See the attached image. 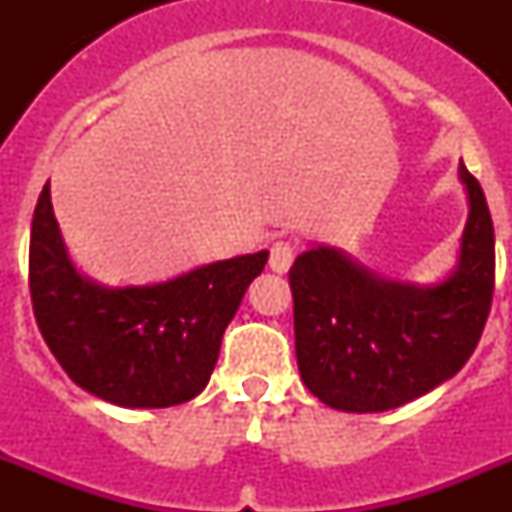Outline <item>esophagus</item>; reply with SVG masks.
I'll return each instance as SVG.
<instances>
[{
	"label": "esophagus",
	"mask_w": 512,
	"mask_h": 512,
	"mask_svg": "<svg viewBox=\"0 0 512 512\" xmlns=\"http://www.w3.org/2000/svg\"><path fill=\"white\" fill-rule=\"evenodd\" d=\"M295 261V246L289 241H277L271 246L269 253V269L277 271V274H287L289 266Z\"/></svg>",
	"instance_id": "esophagus-1"
}]
</instances>
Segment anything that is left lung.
Instances as JSON below:
<instances>
[{
  "label": "left lung",
  "instance_id": "obj_1",
  "mask_svg": "<svg viewBox=\"0 0 512 512\" xmlns=\"http://www.w3.org/2000/svg\"><path fill=\"white\" fill-rule=\"evenodd\" d=\"M469 217L459 261L436 284L384 279L341 248L312 246L289 269L302 382L328 408L384 413L436 390L477 348L495 289V230L459 164Z\"/></svg>",
  "mask_w": 512,
  "mask_h": 512
}]
</instances>
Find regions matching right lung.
I'll return each mask as SVG.
<instances>
[{
    "label": "right lung",
    "instance_id": "obj_1",
    "mask_svg": "<svg viewBox=\"0 0 512 512\" xmlns=\"http://www.w3.org/2000/svg\"><path fill=\"white\" fill-rule=\"evenodd\" d=\"M269 251L215 261L158 284L104 287L71 261L51 205L30 230V295L45 343L81 390L120 408H171L200 395L220 341Z\"/></svg>",
    "mask_w": 512,
    "mask_h": 512
}]
</instances>
